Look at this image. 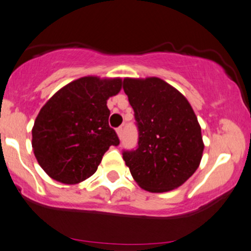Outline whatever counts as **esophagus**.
<instances>
[{
  "label": "esophagus",
  "instance_id": "obj_1",
  "mask_svg": "<svg viewBox=\"0 0 251 251\" xmlns=\"http://www.w3.org/2000/svg\"><path fill=\"white\" fill-rule=\"evenodd\" d=\"M117 135H118L119 139H122V136H123V127L117 128Z\"/></svg>",
  "mask_w": 251,
  "mask_h": 251
}]
</instances>
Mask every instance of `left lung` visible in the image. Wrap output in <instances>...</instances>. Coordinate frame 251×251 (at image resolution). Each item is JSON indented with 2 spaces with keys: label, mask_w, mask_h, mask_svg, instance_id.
I'll use <instances>...</instances> for the list:
<instances>
[{
  "label": "left lung",
  "mask_w": 251,
  "mask_h": 251,
  "mask_svg": "<svg viewBox=\"0 0 251 251\" xmlns=\"http://www.w3.org/2000/svg\"><path fill=\"white\" fill-rule=\"evenodd\" d=\"M139 128L135 151L123 158L138 185L168 192L191 177L201 164L204 142L198 119L183 94L158 77L123 81Z\"/></svg>",
  "instance_id": "left-lung-1"
}]
</instances>
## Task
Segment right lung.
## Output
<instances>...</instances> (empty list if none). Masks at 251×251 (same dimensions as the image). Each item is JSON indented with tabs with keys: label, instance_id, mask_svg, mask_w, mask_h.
I'll use <instances>...</instances> for the list:
<instances>
[{
	"label": "right lung",
	"instance_id": "1",
	"mask_svg": "<svg viewBox=\"0 0 251 251\" xmlns=\"http://www.w3.org/2000/svg\"><path fill=\"white\" fill-rule=\"evenodd\" d=\"M120 89V77L84 76L41 107L32 127V149L50 178L68 185L83 182L96 173L110 146L119 145L106 103Z\"/></svg>",
	"mask_w": 251,
	"mask_h": 251
}]
</instances>
